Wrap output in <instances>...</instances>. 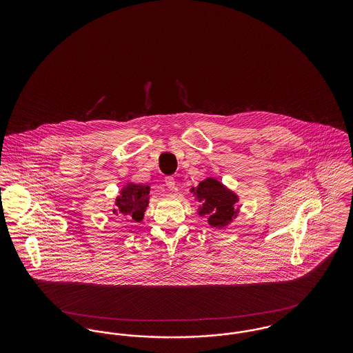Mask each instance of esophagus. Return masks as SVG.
Segmentation results:
<instances>
[{"label": "esophagus", "instance_id": "1", "mask_svg": "<svg viewBox=\"0 0 353 353\" xmlns=\"http://www.w3.org/2000/svg\"><path fill=\"white\" fill-rule=\"evenodd\" d=\"M165 185H167L169 190H173L176 188V180L173 177H167L165 179Z\"/></svg>", "mask_w": 353, "mask_h": 353}]
</instances>
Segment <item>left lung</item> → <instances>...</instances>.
Wrapping results in <instances>:
<instances>
[{"label": "left lung", "mask_w": 353, "mask_h": 353, "mask_svg": "<svg viewBox=\"0 0 353 353\" xmlns=\"http://www.w3.org/2000/svg\"><path fill=\"white\" fill-rule=\"evenodd\" d=\"M190 193L200 203L197 214L206 217L210 228L223 229L239 213V209L235 208V203L239 201L238 194L214 177H206L197 186H192Z\"/></svg>", "instance_id": "1"}]
</instances>
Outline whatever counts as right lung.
Returning a JSON list of instances; mask_svg holds the SVG:
<instances>
[{
	"label": "right lung",
	"mask_w": 353,
	"mask_h": 353,
	"mask_svg": "<svg viewBox=\"0 0 353 353\" xmlns=\"http://www.w3.org/2000/svg\"><path fill=\"white\" fill-rule=\"evenodd\" d=\"M150 190L148 185L127 183L120 189L112 213L121 221L140 222L150 203Z\"/></svg>",
	"instance_id": "add662e5"
}]
</instances>
